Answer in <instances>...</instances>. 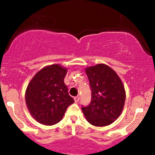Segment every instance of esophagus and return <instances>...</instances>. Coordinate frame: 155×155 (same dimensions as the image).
<instances>
[{"instance_id": "1", "label": "esophagus", "mask_w": 155, "mask_h": 155, "mask_svg": "<svg viewBox=\"0 0 155 155\" xmlns=\"http://www.w3.org/2000/svg\"><path fill=\"white\" fill-rule=\"evenodd\" d=\"M74 101H75V103H78L79 101V97H74Z\"/></svg>"}]
</instances>
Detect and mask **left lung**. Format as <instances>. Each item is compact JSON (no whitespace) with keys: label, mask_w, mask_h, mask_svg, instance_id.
I'll return each mask as SVG.
<instances>
[{"label":"left lung","mask_w":155,"mask_h":155,"mask_svg":"<svg viewBox=\"0 0 155 155\" xmlns=\"http://www.w3.org/2000/svg\"><path fill=\"white\" fill-rule=\"evenodd\" d=\"M91 89V101L82 109L87 121L97 127L107 126L121 115L125 90L116 73L104 64L85 69Z\"/></svg>","instance_id":"8db88e82"}]
</instances>
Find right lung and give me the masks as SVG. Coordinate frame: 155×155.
<instances>
[{"label": "right lung", "mask_w": 155, "mask_h": 155, "mask_svg": "<svg viewBox=\"0 0 155 155\" xmlns=\"http://www.w3.org/2000/svg\"><path fill=\"white\" fill-rule=\"evenodd\" d=\"M67 72L66 68L59 64L45 67L28 85L26 104L33 118L40 124L53 125L58 123L68 107L74 103L64 82Z\"/></svg>", "instance_id": "1"}]
</instances>
